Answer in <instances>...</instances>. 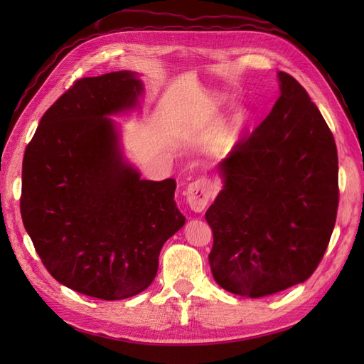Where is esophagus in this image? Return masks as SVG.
Segmentation results:
<instances>
[{"mask_svg": "<svg viewBox=\"0 0 364 364\" xmlns=\"http://www.w3.org/2000/svg\"><path fill=\"white\" fill-rule=\"evenodd\" d=\"M186 203L190 205V208L196 213H200L206 208L209 199H211V185L206 179H197L193 183L188 185L186 188Z\"/></svg>", "mask_w": 364, "mask_h": 364, "instance_id": "1", "label": "esophagus"}]
</instances>
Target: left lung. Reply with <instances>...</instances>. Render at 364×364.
<instances>
[{"label":"left lung","instance_id":"obj_1","mask_svg":"<svg viewBox=\"0 0 364 364\" xmlns=\"http://www.w3.org/2000/svg\"><path fill=\"white\" fill-rule=\"evenodd\" d=\"M279 98L250 138L218 164L223 188L205 214L220 287L246 297L282 291L311 277L338 206L334 136L310 95L278 73Z\"/></svg>","mask_w":364,"mask_h":364}]
</instances>
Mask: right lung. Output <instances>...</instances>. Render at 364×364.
<instances>
[{
    "label": "right lung",
    "mask_w": 364,
    "mask_h": 364,
    "mask_svg": "<svg viewBox=\"0 0 364 364\" xmlns=\"http://www.w3.org/2000/svg\"><path fill=\"white\" fill-rule=\"evenodd\" d=\"M139 74L77 80L41 118L23 162L21 215L43 266L77 293L119 301L146 290L185 225L176 181L141 179L114 115L139 107Z\"/></svg>",
    "instance_id": "add662e5"
}]
</instances>
